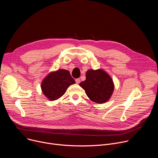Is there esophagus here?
<instances>
[{
    "instance_id": "1",
    "label": "esophagus",
    "mask_w": 158,
    "mask_h": 158,
    "mask_svg": "<svg viewBox=\"0 0 158 158\" xmlns=\"http://www.w3.org/2000/svg\"><path fill=\"white\" fill-rule=\"evenodd\" d=\"M76 82L77 83V84H79L80 83V79H76Z\"/></svg>"
}]
</instances>
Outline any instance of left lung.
<instances>
[{"label":"left lung","mask_w":158,"mask_h":158,"mask_svg":"<svg viewBox=\"0 0 158 158\" xmlns=\"http://www.w3.org/2000/svg\"><path fill=\"white\" fill-rule=\"evenodd\" d=\"M79 85L84 89L90 99L99 104L107 102L114 89L112 78L102 69L88 70L86 72L85 80L81 82Z\"/></svg>","instance_id":"1"}]
</instances>
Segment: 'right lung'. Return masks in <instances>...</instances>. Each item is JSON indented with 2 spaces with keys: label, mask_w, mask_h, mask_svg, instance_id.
Wrapping results in <instances>:
<instances>
[{
  "label": "right lung",
  "mask_w": 158,
  "mask_h": 158,
  "mask_svg": "<svg viewBox=\"0 0 158 158\" xmlns=\"http://www.w3.org/2000/svg\"><path fill=\"white\" fill-rule=\"evenodd\" d=\"M70 73L65 69H59L49 73L41 83L43 94L51 101H55L62 96L67 89L75 84Z\"/></svg>",
  "instance_id": "add662e5"
}]
</instances>
